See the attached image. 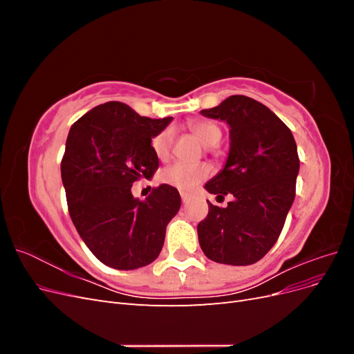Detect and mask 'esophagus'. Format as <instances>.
Masks as SVG:
<instances>
[{
  "label": "esophagus",
  "mask_w": 354,
  "mask_h": 354,
  "mask_svg": "<svg viewBox=\"0 0 354 354\" xmlns=\"http://www.w3.org/2000/svg\"><path fill=\"white\" fill-rule=\"evenodd\" d=\"M181 201H183V203H187L189 201V196L186 194H181Z\"/></svg>",
  "instance_id": "34e87169"
}]
</instances>
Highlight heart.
<instances>
[{"instance_id": "1", "label": "heart", "mask_w": 354, "mask_h": 354, "mask_svg": "<svg viewBox=\"0 0 354 354\" xmlns=\"http://www.w3.org/2000/svg\"><path fill=\"white\" fill-rule=\"evenodd\" d=\"M190 130L199 138L202 145H205L207 147L216 146L221 138L218 127L207 121L190 124ZM173 136H174V131L171 127L164 128L162 131H159L156 136H153L151 146H152L153 153L159 159H165L168 156L171 142H173ZM209 173L211 169L205 164L174 162L160 173V181L181 192H192L201 183V181H203L209 176Z\"/></svg>"}]
</instances>
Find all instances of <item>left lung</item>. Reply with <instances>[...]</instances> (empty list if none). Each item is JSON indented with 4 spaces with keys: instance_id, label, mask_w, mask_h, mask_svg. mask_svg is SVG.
Wrapping results in <instances>:
<instances>
[{
    "instance_id": "left-lung-1",
    "label": "left lung",
    "mask_w": 354,
    "mask_h": 354,
    "mask_svg": "<svg viewBox=\"0 0 354 354\" xmlns=\"http://www.w3.org/2000/svg\"><path fill=\"white\" fill-rule=\"evenodd\" d=\"M201 113L230 128L226 162L205 189L233 199L226 208L208 202V216L198 224L199 245L216 263L254 264L276 243L295 198L294 136L267 106L246 95H230Z\"/></svg>"
}]
</instances>
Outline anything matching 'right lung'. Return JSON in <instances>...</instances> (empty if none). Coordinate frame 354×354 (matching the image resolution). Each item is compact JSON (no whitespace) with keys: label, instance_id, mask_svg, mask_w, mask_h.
<instances>
[{"label":"right lung","instance_id":"add662e5","mask_svg":"<svg viewBox=\"0 0 354 354\" xmlns=\"http://www.w3.org/2000/svg\"><path fill=\"white\" fill-rule=\"evenodd\" d=\"M173 121L140 116L121 102L93 108L75 122L62 159V181L75 229L97 260L118 270L151 264L180 209L178 190L160 185L145 201L131 186L159 167L151 142Z\"/></svg>","mask_w":354,"mask_h":354}]
</instances>
